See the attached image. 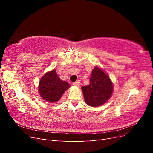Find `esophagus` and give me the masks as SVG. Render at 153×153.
Returning a JSON list of instances; mask_svg holds the SVG:
<instances>
[{
	"mask_svg": "<svg viewBox=\"0 0 153 153\" xmlns=\"http://www.w3.org/2000/svg\"><path fill=\"white\" fill-rule=\"evenodd\" d=\"M73 85H75V86H76V87H79L80 85V82L79 80L76 81V82L73 83Z\"/></svg>",
	"mask_w": 153,
	"mask_h": 153,
	"instance_id": "obj_1",
	"label": "esophagus"
}]
</instances>
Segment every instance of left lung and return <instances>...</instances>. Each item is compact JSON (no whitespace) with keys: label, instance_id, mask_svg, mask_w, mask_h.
<instances>
[{"label":"left lung","instance_id":"8db88e82","mask_svg":"<svg viewBox=\"0 0 153 153\" xmlns=\"http://www.w3.org/2000/svg\"><path fill=\"white\" fill-rule=\"evenodd\" d=\"M87 105L92 107L103 105L111 98L113 83L103 69L94 66L90 78V84L81 87Z\"/></svg>","mask_w":153,"mask_h":153}]
</instances>
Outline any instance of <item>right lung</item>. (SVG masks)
Masks as SVG:
<instances>
[{
	"mask_svg": "<svg viewBox=\"0 0 153 153\" xmlns=\"http://www.w3.org/2000/svg\"><path fill=\"white\" fill-rule=\"evenodd\" d=\"M70 85L59 78L55 69L46 73L40 79L38 92L41 98L50 103H56Z\"/></svg>",
	"mask_w": 153,
	"mask_h": 153,
	"instance_id": "1",
	"label": "right lung"
}]
</instances>
